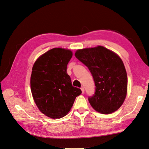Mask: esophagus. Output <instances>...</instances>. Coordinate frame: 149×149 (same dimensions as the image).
Returning a JSON list of instances; mask_svg holds the SVG:
<instances>
[{
	"mask_svg": "<svg viewBox=\"0 0 149 149\" xmlns=\"http://www.w3.org/2000/svg\"><path fill=\"white\" fill-rule=\"evenodd\" d=\"M80 88H81V90L82 93H84V92H85V88H84V87H83V86H81Z\"/></svg>",
	"mask_w": 149,
	"mask_h": 149,
	"instance_id": "esophagus-1",
	"label": "esophagus"
}]
</instances>
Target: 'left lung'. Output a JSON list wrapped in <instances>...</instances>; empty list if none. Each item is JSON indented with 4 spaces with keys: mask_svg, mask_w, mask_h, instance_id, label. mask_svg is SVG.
Listing matches in <instances>:
<instances>
[{
    "mask_svg": "<svg viewBox=\"0 0 149 149\" xmlns=\"http://www.w3.org/2000/svg\"><path fill=\"white\" fill-rule=\"evenodd\" d=\"M74 55L88 67L95 82V93L88 97L92 107L104 114L117 111L125 100L128 86L121 58L102 46L79 49Z\"/></svg>",
    "mask_w": 149,
    "mask_h": 149,
    "instance_id": "1",
    "label": "left lung"
}]
</instances>
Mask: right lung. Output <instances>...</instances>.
Returning <instances> with one entry per match:
<instances>
[{"label":"right lung","instance_id":"obj_1","mask_svg":"<svg viewBox=\"0 0 149 149\" xmlns=\"http://www.w3.org/2000/svg\"><path fill=\"white\" fill-rule=\"evenodd\" d=\"M72 56L70 50L54 48L35 61L30 79L35 102L43 114L52 119L65 116L81 90L72 86L67 65Z\"/></svg>","mask_w":149,"mask_h":149}]
</instances>
